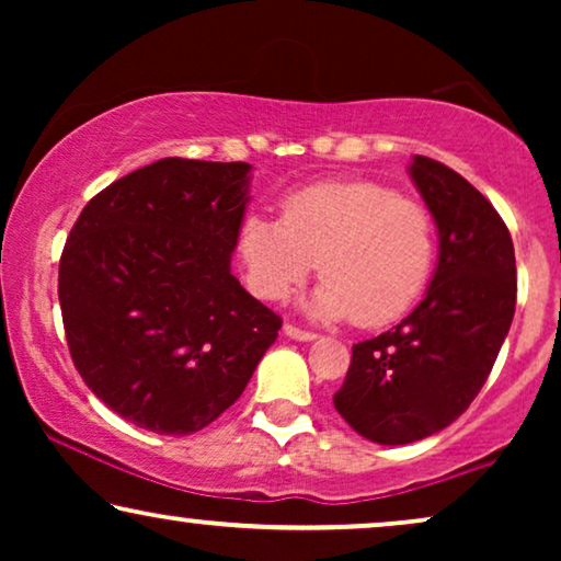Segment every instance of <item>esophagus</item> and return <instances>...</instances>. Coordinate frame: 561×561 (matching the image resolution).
<instances>
[{
    "label": "esophagus",
    "instance_id": "esophagus-1",
    "mask_svg": "<svg viewBox=\"0 0 561 561\" xmlns=\"http://www.w3.org/2000/svg\"><path fill=\"white\" fill-rule=\"evenodd\" d=\"M283 334H286L288 340H296V342H313V340H317V334L306 332V329H298L296 324L283 327Z\"/></svg>",
    "mask_w": 561,
    "mask_h": 561
}]
</instances>
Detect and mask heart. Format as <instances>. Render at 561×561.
<instances>
[{"label": "heart", "instance_id": "obj_1", "mask_svg": "<svg viewBox=\"0 0 561 561\" xmlns=\"http://www.w3.org/2000/svg\"><path fill=\"white\" fill-rule=\"evenodd\" d=\"M434 219L421 202L370 181L301 188L283 202L280 219L250 214L237 255L257 298L283 301L317 271L306 301L317 319L382 327L401 319L426 288L434 265Z\"/></svg>", "mask_w": 561, "mask_h": 561}]
</instances>
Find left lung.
I'll return each instance as SVG.
<instances>
[{
	"label": "left lung",
	"instance_id": "1",
	"mask_svg": "<svg viewBox=\"0 0 561 561\" xmlns=\"http://www.w3.org/2000/svg\"><path fill=\"white\" fill-rule=\"evenodd\" d=\"M413 186L439 232L424 301L401 324L352 347L334 409L375 444L426 439L462 416L493 370L516 311L508 227L472 183L413 156Z\"/></svg>",
	"mask_w": 561,
	"mask_h": 561
}]
</instances>
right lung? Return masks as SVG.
Returning <instances> with one entry per match:
<instances>
[{
	"label": "right lung",
	"mask_w": 561,
	"mask_h": 561,
	"mask_svg": "<svg viewBox=\"0 0 561 561\" xmlns=\"http://www.w3.org/2000/svg\"><path fill=\"white\" fill-rule=\"evenodd\" d=\"M250 163L163 158L83 206L58 267L73 365L156 434H194L242 396L280 317L229 271Z\"/></svg>",
	"instance_id": "obj_1"
}]
</instances>
